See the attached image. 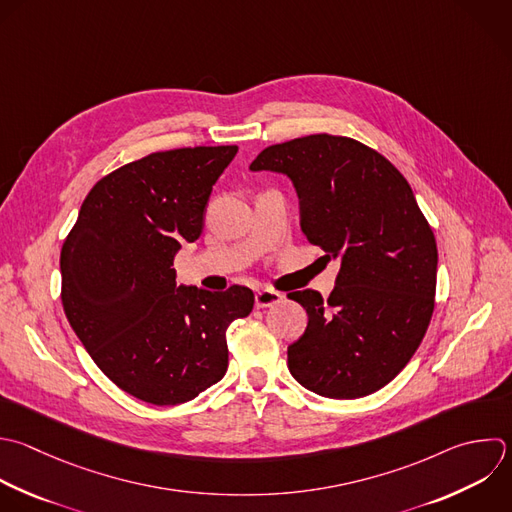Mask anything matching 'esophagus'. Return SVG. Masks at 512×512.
I'll use <instances>...</instances> for the list:
<instances>
[{
    "label": "esophagus",
    "instance_id": "esophagus-1",
    "mask_svg": "<svg viewBox=\"0 0 512 512\" xmlns=\"http://www.w3.org/2000/svg\"><path fill=\"white\" fill-rule=\"evenodd\" d=\"M282 294L270 288H262L256 292V308H268V306H276L282 302Z\"/></svg>",
    "mask_w": 512,
    "mask_h": 512
}]
</instances>
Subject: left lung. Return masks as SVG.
<instances>
[{"label": "left lung", "mask_w": 512, "mask_h": 512, "mask_svg": "<svg viewBox=\"0 0 512 512\" xmlns=\"http://www.w3.org/2000/svg\"><path fill=\"white\" fill-rule=\"evenodd\" d=\"M250 170L286 174L306 240L340 260L328 300L288 294L308 314L288 346L290 374L326 398L380 390L414 356L434 312L438 250L410 184L376 150L332 134L268 146Z\"/></svg>", "instance_id": "obj_1"}]
</instances>
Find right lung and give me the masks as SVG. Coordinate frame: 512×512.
I'll return each instance as SVG.
<instances>
[{
    "instance_id": "right-lung-1",
    "label": "right lung",
    "mask_w": 512,
    "mask_h": 512,
    "mask_svg": "<svg viewBox=\"0 0 512 512\" xmlns=\"http://www.w3.org/2000/svg\"><path fill=\"white\" fill-rule=\"evenodd\" d=\"M238 146L148 154L94 184L64 240L62 304L98 368L124 392L170 406L228 368L226 330L254 292L176 286L174 258L198 240L212 186Z\"/></svg>"
}]
</instances>
